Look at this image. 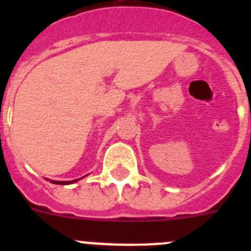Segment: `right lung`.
I'll return each mask as SVG.
<instances>
[{
	"instance_id": "obj_1",
	"label": "right lung",
	"mask_w": 251,
	"mask_h": 251,
	"mask_svg": "<svg viewBox=\"0 0 251 251\" xmlns=\"http://www.w3.org/2000/svg\"><path fill=\"white\" fill-rule=\"evenodd\" d=\"M77 179H74V181H51L52 183L55 185H69V183H73V182H76Z\"/></svg>"
}]
</instances>
